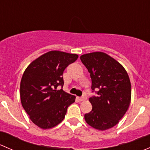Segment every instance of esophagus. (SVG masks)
<instances>
[{"label": "esophagus", "mask_w": 150, "mask_h": 150, "mask_svg": "<svg viewBox=\"0 0 150 150\" xmlns=\"http://www.w3.org/2000/svg\"><path fill=\"white\" fill-rule=\"evenodd\" d=\"M86 99H87V97H86V96H82V97L78 98V100H79L80 102H83V101L86 100Z\"/></svg>", "instance_id": "esophagus-1"}]
</instances>
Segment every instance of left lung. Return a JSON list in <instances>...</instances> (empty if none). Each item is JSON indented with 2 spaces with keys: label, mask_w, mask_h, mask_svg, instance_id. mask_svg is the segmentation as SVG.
Returning <instances> with one entry per match:
<instances>
[{
  "label": "left lung",
  "mask_w": 150,
  "mask_h": 150,
  "mask_svg": "<svg viewBox=\"0 0 150 150\" xmlns=\"http://www.w3.org/2000/svg\"><path fill=\"white\" fill-rule=\"evenodd\" d=\"M81 60L90 73L91 89L96 96L89 98L92 110L85 114L86 122L100 131L112 128L123 117L131 99V82L125 68L103 52L81 56Z\"/></svg>",
  "instance_id": "8db88e82"
}]
</instances>
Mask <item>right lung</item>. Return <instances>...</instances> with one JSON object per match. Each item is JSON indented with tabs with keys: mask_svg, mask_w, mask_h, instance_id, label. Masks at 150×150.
<instances>
[{
	"mask_svg": "<svg viewBox=\"0 0 150 150\" xmlns=\"http://www.w3.org/2000/svg\"><path fill=\"white\" fill-rule=\"evenodd\" d=\"M78 55L59 51H48L30 63L20 83L22 105L37 126L48 129L64 120L68 107L75 96L60 89L63 72Z\"/></svg>",
	"mask_w": 150,
	"mask_h": 150,
	"instance_id": "obj_1",
	"label": "right lung"
}]
</instances>
